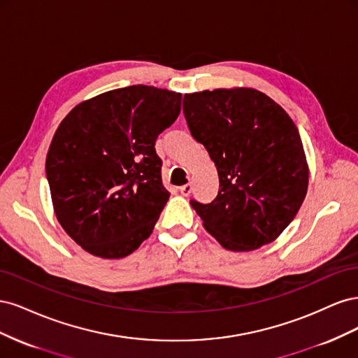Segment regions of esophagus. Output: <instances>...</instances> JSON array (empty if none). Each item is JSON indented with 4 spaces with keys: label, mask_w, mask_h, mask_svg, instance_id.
Returning a JSON list of instances; mask_svg holds the SVG:
<instances>
[{
    "label": "esophagus",
    "mask_w": 358,
    "mask_h": 358,
    "mask_svg": "<svg viewBox=\"0 0 358 358\" xmlns=\"http://www.w3.org/2000/svg\"><path fill=\"white\" fill-rule=\"evenodd\" d=\"M179 191H180L182 196L188 197L189 194H191V191H192V185H191V183H187V185H182V187L179 188Z\"/></svg>",
    "instance_id": "esophagus-1"
}]
</instances>
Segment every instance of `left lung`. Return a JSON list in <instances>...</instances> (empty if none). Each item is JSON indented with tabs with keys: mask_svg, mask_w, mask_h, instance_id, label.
Here are the masks:
<instances>
[{
	"mask_svg": "<svg viewBox=\"0 0 358 358\" xmlns=\"http://www.w3.org/2000/svg\"><path fill=\"white\" fill-rule=\"evenodd\" d=\"M183 115L218 170L216 199L191 200L204 229L234 252L278 239L309 182L305 149L288 113L257 90L220 88L185 94Z\"/></svg>",
	"mask_w": 358,
	"mask_h": 358,
	"instance_id": "1",
	"label": "left lung"
}]
</instances>
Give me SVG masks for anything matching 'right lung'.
<instances>
[{
  "label": "right lung",
  "mask_w": 358,
  "mask_h": 358,
  "mask_svg": "<svg viewBox=\"0 0 358 358\" xmlns=\"http://www.w3.org/2000/svg\"><path fill=\"white\" fill-rule=\"evenodd\" d=\"M182 94L133 85L79 103L62 119L46 157L57 220L86 252L131 254L170 197L157 137L176 121Z\"/></svg>",
  "instance_id": "1"
}]
</instances>
